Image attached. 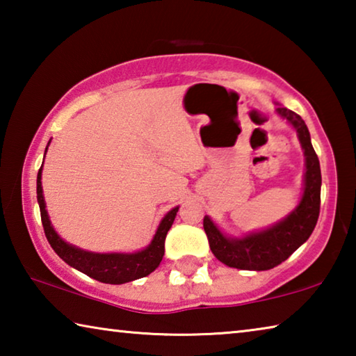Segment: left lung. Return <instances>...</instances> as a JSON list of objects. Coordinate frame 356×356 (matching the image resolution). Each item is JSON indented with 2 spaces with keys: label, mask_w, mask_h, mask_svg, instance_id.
Wrapping results in <instances>:
<instances>
[{
  "label": "left lung",
  "mask_w": 356,
  "mask_h": 356,
  "mask_svg": "<svg viewBox=\"0 0 356 356\" xmlns=\"http://www.w3.org/2000/svg\"><path fill=\"white\" fill-rule=\"evenodd\" d=\"M276 111L297 129L300 143L305 149L306 174L303 197L298 207L280 225L240 240L225 237L212 220L204 216V231L207 234L210 250L220 262L229 267L256 272L276 267L309 238L321 213L322 174L317 154L311 144L309 130L305 120L292 110L280 106Z\"/></svg>",
  "instance_id": "obj_1"
}]
</instances>
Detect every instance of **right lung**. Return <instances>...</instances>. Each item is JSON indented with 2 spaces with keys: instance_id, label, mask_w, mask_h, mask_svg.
<instances>
[{
  "instance_id": "obj_1",
  "label": "right lung",
  "mask_w": 356,
  "mask_h": 356,
  "mask_svg": "<svg viewBox=\"0 0 356 356\" xmlns=\"http://www.w3.org/2000/svg\"><path fill=\"white\" fill-rule=\"evenodd\" d=\"M42 166L38 172V202L40 209V220L44 226L45 237L56 254L70 267L80 270L84 275L91 276L105 284H124V282L144 278L159 267L165 254V238L170 231L174 218H176L179 207L172 209L163 220H161L156 234L146 250L138 251L135 254H94V252L81 251L75 246L67 245L63 238H59L55 229L51 227L48 220L44 195H42L40 182Z\"/></svg>"
}]
</instances>
